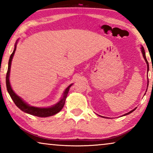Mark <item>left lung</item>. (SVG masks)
Listing matches in <instances>:
<instances>
[{"label": "left lung", "instance_id": "left-lung-1", "mask_svg": "<svg viewBox=\"0 0 153 153\" xmlns=\"http://www.w3.org/2000/svg\"><path fill=\"white\" fill-rule=\"evenodd\" d=\"M141 53H142V54H143V58H144V60H146V64H147V68H148V70H147V71L148 72V71H149V64H148V60H147V59H146V52H145V50H144V48L142 47L141 46ZM148 84H147V89H148ZM147 89H146V91H147ZM146 94V93H145ZM136 108H137V107L136 108H134L133 110H131V111H130L129 112H128V113H127V114H124V115H123L122 116H126V115H128V114H131V113H132L134 111ZM104 118V117H103Z\"/></svg>", "mask_w": 153, "mask_h": 153}]
</instances>
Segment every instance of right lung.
Listing matches in <instances>:
<instances>
[{"mask_svg": "<svg viewBox=\"0 0 153 153\" xmlns=\"http://www.w3.org/2000/svg\"><path fill=\"white\" fill-rule=\"evenodd\" d=\"M17 39L15 45H14V51L12 52V53L10 56L9 62H8V69L7 74H6V86H7V90L8 93L10 94V97H11L12 100H13L14 104H16V106H17L19 108H20L22 111H24L26 114L33 115V116H37V117H42V118H45V117H49L51 116H53L56 114H58V112H60V111L65 105V100L68 96V92L70 91V87L73 85V83L70 84L68 88H66V89L65 90V91L62 93V96L60 98L59 102H58L57 103L54 105L49 106V107H37V106H30L29 105L28 103H26L22 97H20L19 96H18L16 94L14 93V91L12 90L11 85H10V68H11V64H12V60L13 58V56L15 53L16 49V45L18 42Z\"/></svg>", "mask_w": 153, "mask_h": 153, "instance_id": "1", "label": "right lung"}]
</instances>
